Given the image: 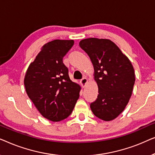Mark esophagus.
I'll list each match as a JSON object with an SVG mask.
<instances>
[{"mask_svg": "<svg viewBox=\"0 0 155 155\" xmlns=\"http://www.w3.org/2000/svg\"><path fill=\"white\" fill-rule=\"evenodd\" d=\"M87 79L86 78H82V79L80 80V83H81L82 87L85 86V84H87Z\"/></svg>", "mask_w": 155, "mask_h": 155, "instance_id": "34e87169", "label": "esophagus"}]
</instances>
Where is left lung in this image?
<instances>
[{"mask_svg": "<svg viewBox=\"0 0 155 155\" xmlns=\"http://www.w3.org/2000/svg\"><path fill=\"white\" fill-rule=\"evenodd\" d=\"M79 45L91 59L99 94L90 108L97 117L106 121L122 113L132 94L135 78L128 57L109 39L88 38Z\"/></svg>", "mask_w": 155, "mask_h": 155, "instance_id": "8db88e82", "label": "left lung"}]
</instances>
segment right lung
Instances as JSON below:
<instances>
[{
	"label": "right lung",
	"mask_w": 155,
	"mask_h": 155,
	"mask_svg": "<svg viewBox=\"0 0 155 155\" xmlns=\"http://www.w3.org/2000/svg\"><path fill=\"white\" fill-rule=\"evenodd\" d=\"M73 40L56 39L45 44L27 69V94L40 114L57 122L71 115L80 97V85L70 79L63 58Z\"/></svg>",
	"instance_id": "right-lung-1"
}]
</instances>
